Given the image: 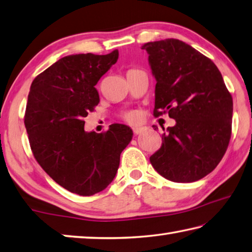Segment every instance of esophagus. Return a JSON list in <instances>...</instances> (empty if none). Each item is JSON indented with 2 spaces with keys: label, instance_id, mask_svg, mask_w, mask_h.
<instances>
[{
  "label": "esophagus",
  "instance_id": "34e87169",
  "mask_svg": "<svg viewBox=\"0 0 252 252\" xmlns=\"http://www.w3.org/2000/svg\"><path fill=\"white\" fill-rule=\"evenodd\" d=\"M133 131L135 135H140L142 133H144L145 128L144 127H135V128H133Z\"/></svg>",
  "mask_w": 252,
  "mask_h": 252
}]
</instances>
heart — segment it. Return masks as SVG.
<instances>
[{"mask_svg":"<svg viewBox=\"0 0 252 252\" xmlns=\"http://www.w3.org/2000/svg\"><path fill=\"white\" fill-rule=\"evenodd\" d=\"M125 118L128 122H136L138 119V113L136 112H129L125 115Z\"/></svg>","mask_w":252,"mask_h":252,"instance_id":"1","label":"heart"}]
</instances>
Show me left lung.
Wrapping results in <instances>:
<instances>
[{
    "label": "left lung",
    "mask_w": 252,
    "mask_h": 252,
    "mask_svg": "<svg viewBox=\"0 0 252 252\" xmlns=\"http://www.w3.org/2000/svg\"><path fill=\"white\" fill-rule=\"evenodd\" d=\"M156 78V117L168 113L176 125L162 134L151 156L154 168L175 183H192L211 173L231 137L232 97L208 57L176 38L144 44ZM154 129H158L154 125Z\"/></svg>",
    "instance_id": "1"
}]
</instances>
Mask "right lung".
<instances>
[{
    "label": "right lung",
    "mask_w": 252,
    "mask_h": 252,
    "mask_svg": "<svg viewBox=\"0 0 252 252\" xmlns=\"http://www.w3.org/2000/svg\"><path fill=\"white\" fill-rule=\"evenodd\" d=\"M117 60V50L62 57L31 85L24 124L33 155L55 183L79 196L95 195L113 182L133 138L123 124L100 134L84 130V117L99 103L95 85Z\"/></svg>",
    "instance_id": "add662e5"
}]
</instances>
